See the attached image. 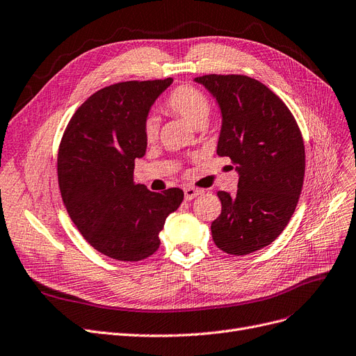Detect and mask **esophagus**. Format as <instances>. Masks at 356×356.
Returning a JSON list of instances; mask_svg holds the SVG:
<instances>
[{
    "instance_id": "1",
    "label": "esophagus",
    "mask_w": 356,
    "mask_h": 356,
    "mask_svg": "<svg viewBox=\"0 0 356 356\" xmlns=\"http://www.w3.org/2000/svg\"><path fill=\"white\" fill-rule=\"evenodd\" d=\"M183 192H185V200L186 201H191V200L196 198V196L202 195L201 189H196V188H192V186H186L185 189H183Z\"/></svg>"
}]
</instances>
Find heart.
I'll return each mask as SVG.
<instances>
[{
	"instance_id": "obj_1",
	"label": "heart",
	"mask_w": 356,
	"mask_h": 356,
	"mask_svg": "<svg viewBox=\"0 0 356 356\" xmlns=\"http://www.w3.org/2000/svg\"><path fill=\"white\" fill-rule=\"evenodd\" d=\"M165 111L181 117L192 127L205 124L211 111V102L201 89L192 85H180L170 92L164 101ZM143 136L154 142L158 136V124L154 117H148L143 124Z\"/></svg>"
}]
</instances>
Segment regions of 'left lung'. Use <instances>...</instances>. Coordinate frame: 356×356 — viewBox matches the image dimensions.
Wrapping results in <instances>:
<instances>
[{
    "mask_svg": "<svg viewBox=\"0 0 356 356\" xmlns=\"http://www.w3.org/2000/svg\"><path fill=\"white\" fill-rule=\"evenodd\" d=\"M221 110L220 156L239 173L238 192H217L221 214L213 221L214 243L246 255L274 242L293 216L304 185L305 147L293 114L264 83L243 74L195 77Z\"/></svg>",
    "mask_w": 356,
    "mask_h": 356,
    "instance_id": "obj_1",
    "label": "left lung"
}]
</instances>
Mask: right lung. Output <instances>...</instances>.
I'll return each instance as SVG.
<instances>
[{
	"instance_id": "right-lung-1",
	"label": "right lung",
	"mask_w": 356,
	"mask_h": 356,
	"mask_svg": "<svg viewBox=\"0 0 356 356\" xmlns=\"http://www.w3.org/2000/svg\"><path fill=\"white\" fill-rule=\"evenodd\" d=\"M173 79L130 81L102 88L76 110L57 158L65 209L85 241L118 261H140L160 248L165 218L183 191L161 193L135 185V158L147 151L143 124Z\"/></svg>"
}]
</instances>
